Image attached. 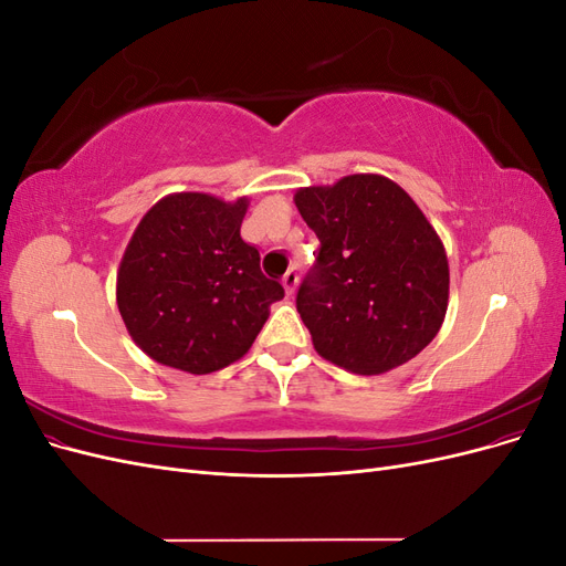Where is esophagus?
Wrapping results in <instances>:
<instances>
[{
	"mask_svg": "<svg viewBox=\"0 0 566 566\" xmlns=\"http://www.w3.org/2000/svg\"><path fill=\"white\" fill-rule=\"evenodd\" d=\"M297 281H300V276H297V271H295V269L285 271V276H283V287H285V293H287V295H293V293H295Z\"/></svg>",
	"mask_w": 566,
	"mask_h": 566,
	"instance_id": "34e87169",
	"label": "esophagus"
}]
</instances>
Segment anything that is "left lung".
I'll return each mask as SVG.
<instances>
[{"label": "left lung", "instance_id": "1", "mask_svg": "<svg viewBox=\"0 0 566 566\" xmlns=\"http://www.w3.org/2000/svg\"><path fill=\"white\" fill-rule=\"evenodd\" d=\"M321 241L297 312L325 361L356 375L403 366L437 337L449 310V260L430 219L382 175L297 188Z\"/></svg>", "mask_w": 566, "mask_h": 566}]
</instances>
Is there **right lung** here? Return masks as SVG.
I'll use <instances>...</instances> for the list:
<instances>
[{
  "label": "right lung",
  "mask_w": 566,
  "mask_h": 566,
  "mask_svg": "<svg viewBox=\"0 0 566 566\" xmlns=\"http://www.w3.org/2000/svg\"><path fill=\"white\" fill-rule=\"evenodd\" d=\"M250 198L184 191L142 217L117 269V310L153 361L208 375L245 356L283 300L241 238Z\"/></svg>",
  "instance_id": "1"
}]
</instances>
